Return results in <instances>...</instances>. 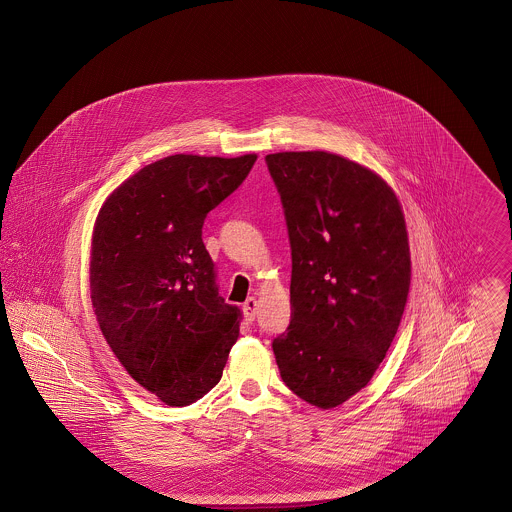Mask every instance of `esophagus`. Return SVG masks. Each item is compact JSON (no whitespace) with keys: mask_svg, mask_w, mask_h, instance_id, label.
Segmentation results:
<instances>
[{"mask_svg":"<svg viewBox=\"0 0 512 512\" xmlns=\"http://www.w3.org/2000/svg\"><path fill=\"white\" fill-rule=\"evenodd\" d=\"M256 309H258V301H256L254 297H248V299L242 303V311H244L246 321H254V319H256Z\"/></svg>","mask_w":512,"mask_h":512,"instance_id":"esophagus-1","label":"esophagus"}]
</instances>
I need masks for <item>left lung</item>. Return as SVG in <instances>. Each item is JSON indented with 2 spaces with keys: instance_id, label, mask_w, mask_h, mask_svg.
Masks as SVG:
<instances>
[{
  "instance_id": "8db88e82",
  "label": "left lung",
  "mask_w": 512,
  "mask_h": 512,
  "mask_svg": "<svg viewBox=\"0 0 512 512\" xmlns=\"http://www.w3.org/2000/svg\"><path fill=\"white\" fill-rule=\"evenodd\" d=\"M292 248V321L272 341L282 380L329 410L365 388L398 331L410 246L394 191L327 151L266 155Z\"/></svg>"
}]
</instances>
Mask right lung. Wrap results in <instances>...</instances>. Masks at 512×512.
I'll list each match as a JSON object with an SVG mask.
<instances>
[{
  "mask_svg": "<svg viewBox=\"0 0 512 512\" xmlns=\"http://www.w3.org/2000/svg\"><path fill=\"white\" fill-rule=\"evenodd\" d=\"M254 161V153L163 157L124 181L96 219L90 297L100 331L167 406L203 398L238 339L240 309L219 295L203 224Z\"/></svg>",
  "mask_w": 512,
  "mask_h": 512,
  "instance_id": "obj_1",
  "label": "right lung"
}]
</instances>
